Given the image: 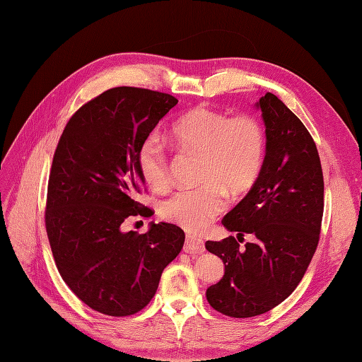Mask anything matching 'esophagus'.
Returning a JSON list of instances; mask_svg holds the SVG:
<instances>
[{"instance_id":"34e87169","label":"esophagus","mask_w":362,"mask_h":362,"mask_svg":"<svg viewBox=\"0 0 362 362\" xmlns=\"http://www.w3.org/2000/svg\"><path fill=\"white\" fill-rule=\"evenodd\" d=\"M184 250L187 252V254H204L205 252V245H204V240L187 234L185 237V245H184Z\"/></svg>"}]
</instances>
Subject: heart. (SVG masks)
I'll return each mask as SVG.
<instances>
[{"mask_svg": "<svg viewBox=\"0 0 362 362\" xmlns=\"http://www.w3.org/2000/svg\"><path fill=\"white\" fill-rule=\"evenodd\" d=\"M170 134L187 152L201 156L198 189L175 192L161 204V214L189 231H201L226 205V192L243 194L254 187L266 156V134L255 117L229 115L199 105L175 120ZM137 169L154 190L170 180L169 160L157 136L137 152Z\"/></svg>", "mask_w": 362, "mask_h": 362, "instance_id": "obj_1", "label": "heart"}]
</instances>
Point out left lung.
<instances>
[{"instance_id":"obj_1","label":"left lung","mask_w":362,"mask_h":362,"mask_svg":"<svg viewBox=\"0 0 362 362\" xmlns=\"http://www.w3.org/2000/svg\"><path fill=\"white\" fill-rule=\"evenodd\" d=\"M266 127V156L255 185L223 217L237 238L257 240L240 250L235 237L206 242L225 264V275L206 288L213 308L235 319L264 314L299 286L319 245L323 217V172L308 133L276 95L255 104Z\"/></svg>"}]
</instances>
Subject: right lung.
<instances>
[{
	"label": "right lung",
	"mask_w": 362,
	"mask_h": 362,
	"mask_svg": "<svg viewBox=\"0 0 362 362\" xmlns=\"http://www.w3.org/2000/svg\"><path fill=\"white\" fill-rule=\"evenodd\" d=\"M178 104L172 95L115 87L84 104L59 140L48 181L45 225L63 281L92 310L136 314L154 298L161 273L177 258L184 231L151 223L122 231L131 216H152L137 198L145 180L137 152Z\"/></svg>",
	"instance_id": "obj_1"
}]
</instances>
